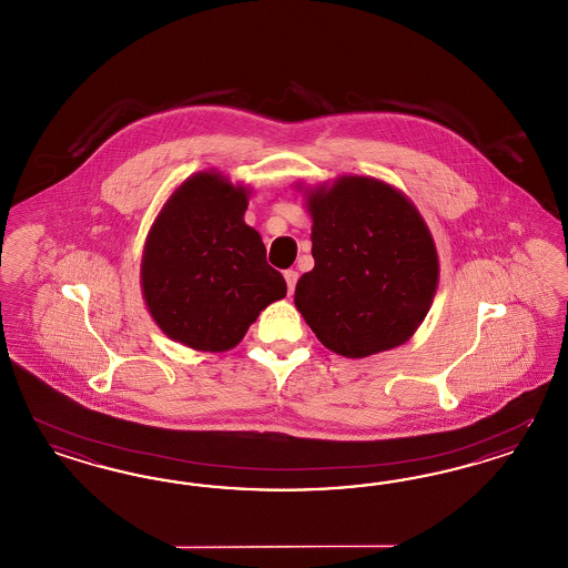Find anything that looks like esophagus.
Returning a JSON list of instances; mask_svg holds the SVG:
<instances>
[{"label":"esophagus","instance_id":"esophagus-1","mask_svg":"<svg viewBox=\"0 0 568 568\" xmlns=\"http://www.w3.org/2000/svg\"><path fill=\"white\" fill-rule=\"evenodd\" d=\"M284 277H286V284H288V294H293L294 286H296V280H298V274H296L294 270H286V272H284Z\"/></svg>","mask_w":568,"mask_h":568}]
</instances>
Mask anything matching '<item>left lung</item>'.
Here are the masks:
<instances>
[{
	"mask_svg": "<svg viewBox=\"0 0 568 568\" xmlns=\"http://www.w3.org/2000/svg\"><path fill=\"white\" fill-rule=\"evenodd\" d=\"M315 267L294 305L324 347L351 359L399 347L420 328L439 284V255L420 211L395 185L341 175L305 187Z\"/></svg>",
	"mask_w": 568,
	"mask_h": 568,
	"instance_id": "8db88e82",
	"label": "left lung"
}]
</instances>
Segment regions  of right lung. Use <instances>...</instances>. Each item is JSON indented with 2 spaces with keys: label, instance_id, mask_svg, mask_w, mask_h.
<instances>
[{
  "label": "right lung",
  "instance_id": "add662e5",
  "mask_svg": "<svg viewBox=\"0 0 568 568\" xmlns=\"http://www.w3.org/2000/svg\"><path fill=\"white\" fill-rule=\"evenodd\" d=\"M251 187L209 169L166 199L148 232L140 282L148 312L171 341L209 353L236 347L286 282L244 223Z\"/></svg>",
  "mask_w": 568,
  "mask_h": 568
}]
</instances>
